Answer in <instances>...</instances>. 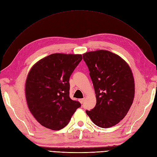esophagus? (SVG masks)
Listing matches in <instances>:
<instances>
[{
    "label": "esophagus",
    "instance_id": "1",
    "mask_svg": "<svg viewBox=\"0 0 157 157\" xmlns=\"http://www.w3.org/2000/svg\"><path fill=\"white\" fill-rule=\"evenodd\" d=\"M84 101H85V99H84V98H83V99H79V101H80V102L81 104H82L83 102H84Z\"/></svg>",
    "mask_w": 157,
    "mask_h": 157
}]
</instances>
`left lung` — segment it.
Segmentation results:
<instances>
[{
    "label": "left lung",
    "mask_w": 157,
    "mask_h": 157,
    "mask_svg": "<svg viewBox=\"0 0 157 157\" xmlns=\"http://www.w3.org/2000/svg\"><path fill=\"white\" fill-rule=\"evenodd\" d=\"M96 94V105L86 112L93 123L109 128L122 120L132 104L134 81L131 69L123 59L110 51L84 53Z\"/></svg>",
    "instance_id": "8db88e82"
}]
</instances>
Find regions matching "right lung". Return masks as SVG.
Listing matches in <instances>:
<instances>
[{"label":"right lung","mask_w":157,"mask_h":157,"mask_svg":"<svg viewBox=\"0 0 157 157\" xmlns=\"http://www.w3.org/2000/svg\"><path fill=\"white\" fill-rule=\"evenodd\" d=\"M82 59L81 55L52 54L31 68L26 80V99L32 114L42 126L60 130L81 106L70 98L69 82Z\"/></svg>","instance_id":"1"}]
</instances>
